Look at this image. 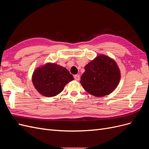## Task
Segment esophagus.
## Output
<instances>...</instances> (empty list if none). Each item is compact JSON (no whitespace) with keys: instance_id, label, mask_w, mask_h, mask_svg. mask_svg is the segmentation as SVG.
Listing matches in <instances>:
<instances>
[{"instance_id":"obj_1","label":"esophagus","mask_w":149,"mask_h":149,"mask_svg":"<svg viewBox=\"0 0 149 149\" xmlns=\"http://www.w3.org/2000/svg\"><path fill=\"white\" fill-rule=\"evenodd\" d=\"M74 78L76 81H79L80 79V76L78 74H76L74 76Z\"/></svg>"}]
</instances>
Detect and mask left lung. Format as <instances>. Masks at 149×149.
Segmentation results:
<instances>
[{
    "instance_id": "8db88e82",
    "label": "left lung",
    "mask_w": 149,
    "mask_h": 149,
    "mask_svg": "<svg viewBox=\"0 0 149 149\" xmlns=\"http://www.w3.org/2000/svg\"><path fill=\"white\" fill-rule=\"evenodd\" d=\"M81 84L88 93L97 97L111 94L118 86L120 72L114 60L99 55L84 67Z\"/></svg>"
}]
</instances>
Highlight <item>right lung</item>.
I'll return each mask as SVG.
<instances>
[{
    "label": "right lung",
    "instance_id": "right-lung-1",
    "mask_svg": "<svg viewBox=\"0 0 149 149\" xmlns=\"http://www.w3.org/2000/svg\"><path fill=\"white\" fill-rule=\"evenodd\" d=\"M73 79V75L65 67L53 63H47L37 67L31 78L37 91L48 97L60 94L65 86Z\"/></svg>",
    "mask_w": 149,
    "mask_h": 149
}]
</instances>
